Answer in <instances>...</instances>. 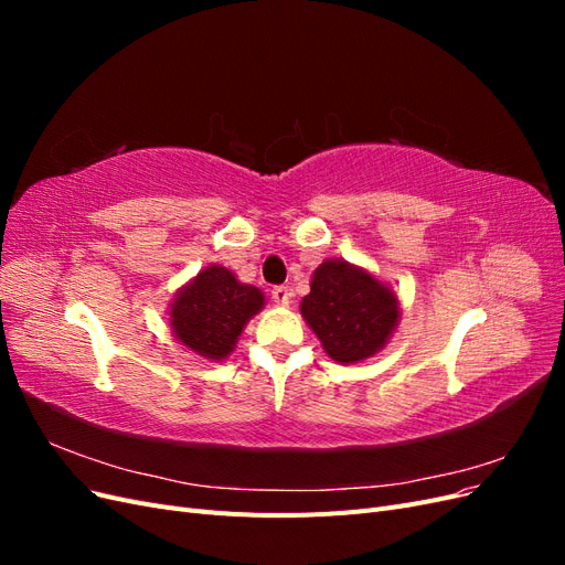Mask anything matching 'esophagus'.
<instances>
[{
	"label": "esophagus",
	"mask_w": 565,
	"mask_h": 565,
	"mask_svg": "<svg viewBox=\"0 0 565 565\" xmlns=\"http://www.w3.org/2000/svg\"><path fill=\"white\" fill-rule=\"evenodd\" d=\"M270 297H273V301H276V303L287 306V303H289V299H292V289L285 287V285H278V287H273Z\"/></svg>",
	"instance_id": "34e87169"
}]
</instances>
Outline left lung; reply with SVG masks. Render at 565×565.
<instances>
[{"mask_svg":"<svg viewBox=\"0 0 565 565\" xmlns=\"http://www.w3.org/2000/svg\"><path fill=\"white\" fill-rule=\"evenodd\" d=\"M301 316L339 363L377 353L398 322V301L388 287L347 262H324L301 301Z\"/></svg>","mask_w":565,"mask_h":565,"instance_id":"obj_1","label":"left lung"}]
</instances>
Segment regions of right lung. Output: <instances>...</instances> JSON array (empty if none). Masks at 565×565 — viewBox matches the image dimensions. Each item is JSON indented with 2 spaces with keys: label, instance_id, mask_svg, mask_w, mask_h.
<instances>
[{
  "label": "right lung",
  "instance_id": "add662e5",
  "mask_svg": "<svg viewBox=\"0 0 565 565\" xmlns=\"http://www.w3.org/2000/svg\"><path fill=\"white\" fill-rule=\"evenodd\" d=\"M262 306L259 289L237 282L224 266H210L174 299L172 328L188 349L221 361Z\"/></svg>",
  "mask_w": 565,
  "mask_h": 565
}]
</instances>
